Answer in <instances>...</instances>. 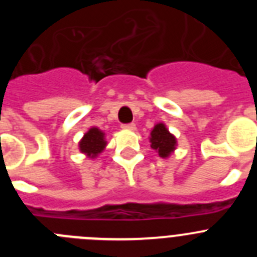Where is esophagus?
<instances>
[{"label": "esophagus", "instance_id": "34e87169", "mask_svg": "<svg viewBox=\"0 0 257 257\" xmlns=\"http://www.w3.org/2000/svg\"><path fill=\"white\" fill-rule=\"evenodd\" d=\"M122 128H124V130L135 131L136 130V126H135V123H127V124H123V126H122Z\"/></svg>", "mask_w": 257, "mask_h": 257}]
</instances>
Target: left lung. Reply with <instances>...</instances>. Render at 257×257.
<instances>
[{"label":"left lung","mask_w":257,"mask_h":257,"mask_svg":"<svg viewBox=\"0 0 257 257\" xmlns=\"http://www.w3.org/2000/svg\"><path fill=\"white\" fill-rule=\"evenodd\" d=\"M149 143L152 149H154L162 158H169L178 147V140L175 135L170 133L169 128L162 122L154 124L149 136Z\"/></svg>","instance_id":"8db88e82"}]
</instances>
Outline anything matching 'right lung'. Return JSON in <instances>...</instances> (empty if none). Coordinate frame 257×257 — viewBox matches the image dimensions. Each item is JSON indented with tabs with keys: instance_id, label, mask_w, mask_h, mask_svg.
Returning <instances> with one entry per match:
<instances>
[{
	"instance_id": "obj_1",
	"label": "right lung",
	"mask_w": 257,
	"mask_h": 257,
	"mask_svg": "<svg viewBox=\"0 0 257 257\" xmlns=\"http://www.w3.org/2000/svg\"><path fill=\"white\" fill-rule=\"evenodd\" d=\"M105 134L97 127L88 128L87 133L82 136V139L79 140L78 143L79 152L85 154L87 158H91V160L96 158L105 149Z\"/></svg>"
}]
</instances>
